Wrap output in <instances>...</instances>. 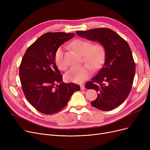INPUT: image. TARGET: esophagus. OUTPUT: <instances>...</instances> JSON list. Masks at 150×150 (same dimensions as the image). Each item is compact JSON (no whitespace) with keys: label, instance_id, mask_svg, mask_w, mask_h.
<instances>
[{"label":"esophagus","instance_id":"1","mask_svg":"<svg viewBox=\"0 0 150 150\" xmlns=\"http://www.w3.org/2000/svg\"><path fill=\"white\" fill-rule=\"evenodd\" d=\"M80 88H81V90H82V91H83V90H84V89H85L84 85H83V84H81V85L80 86Z\"/></svg>","mask_w":150,"mask_h":150}]
</instances>
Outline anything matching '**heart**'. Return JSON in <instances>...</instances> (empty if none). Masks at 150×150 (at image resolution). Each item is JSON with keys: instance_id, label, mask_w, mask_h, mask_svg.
Returning a JSON list of instances; mask_svg holds the SVG:
<instances>
[{"instance_id": "1", "label": "heart", "mask_w": 150, "mask_h": 150, "mask_svg": "<svg viewBox=\"0 0 150 150\" xmlns=\"http://www.w3.org/2000/svg\"><path fill=\"white\" fill-rule=\"evenodd\" d=\"M70 46L78 53L83 55V61L93 70L98 69L105 60L106 50L104 46L99 43L92 45V42L82 39H77L70 43ZM54 61L57 67L62 70L67 68V64L64 59V51L62 47L57 49L54 54ZM91 75V70L88 66H74L65 75L68 81L81 83L87 80Z\"/></svg>"}]
</instances>
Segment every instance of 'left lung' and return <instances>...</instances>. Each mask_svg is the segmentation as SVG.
<instances>
[{"label": "left lung", "instance_id": "obj_1", "mask_svg": "<svg viewBox=\"0 0 150 150\" xmlns=\"http://www.w3.org/2000/svg\"><path fill=\"white\" fill-rule=\"evenodd\" d=\"M76 32L82 38L100 42L105 48L103 67L85 88L98 92L96 100L91 103L92 106L101 111H111L127 99L132 88L136 64L130 47L124 39L109 28Z\"/></svg>", "mask_w": 150, "mask_h": 150}]
</instances>
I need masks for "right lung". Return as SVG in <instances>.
<instances>
[{
    "mask_svg": "<svg viewBox=\"0 0 150 150\" xmlns=\"http://www.w3.org/2000/svg\"><path fill=\"white\" fill-rule=\"evenodd\" d=\"M74 36L64 32L45 33L28 47L22 58L19 66L22 91L29 103L42 114L60 111L72 94L80 90L79 85L62 81L54 61L59 46Z\"/></svg>",
    "mask_w": 150,
    "mask_h": 150,
    "instance_id": "obj_1",
    "label": "right lung"
}]
</instances>
